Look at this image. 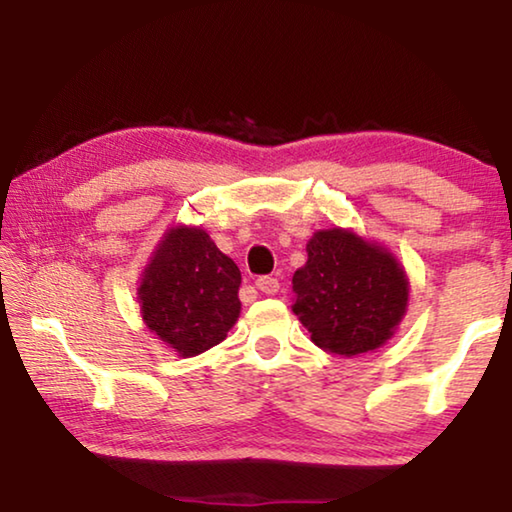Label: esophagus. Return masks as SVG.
<instances>
[{"label":"esophagus","mask_w":512,"mask_h":512,"mask_svg":"<svg viewBox=\"0 0 512 512\" xmlns=\"http://www.w3.org/2000/svg\"><path fill=\"white\" fill-rule=\"evenodd\" d=\"M256 289L263 291V293H277L279 291V279L277 277H261L256 279Z\"/></svg>","instance_id":"1"}]
</instances>
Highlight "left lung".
<instances>
[{"mask_svg":"<svg viewBox=\"0 0 512 512\" xmlns=\"http://www.w3.org/2000/svg\"><path fill=\"white\" fill-rule=\"evenodd\" d=\"M293 312L317 347L356 356L384 345L408 305L396 258L347 230H321L293 275Z\"/></svg>","mask_w":512,"mask_h":512,"instance_id":"obj_1","label":"left lung"}]
</instances>
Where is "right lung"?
Wrapping results in <instances>:
<instances>
[{
	"label": "right lung",
	"mask_w": 512,
	"mask_h": 512,
	"mask_svg": "<svg viewBox=\"0 0 512 512\" xmlns=\"http://www.w3.org/2000/svg\"><path fill=\"white\" fill-rule=\"evenodd\" d=\"M242 275L202 228H174L139 286L144 324L177 349L198 356L219 345L240 314Z\"/></svg>",
	"instance_id": "right-lung-1"
}]
</instances>
